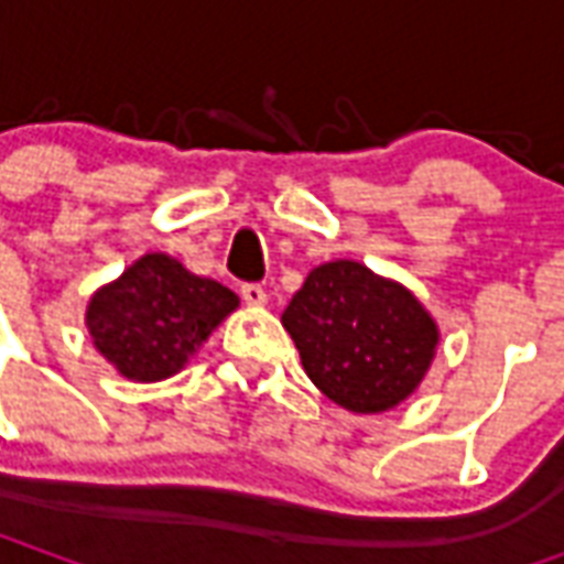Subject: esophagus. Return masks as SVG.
<instances>
[{"instance_id":"1","label":"esophagus","mask_w":564,"mask_h":564,"mask_svg":"<svg viewBox=\"0 0 564 564\" xmlns=\"http://www.w3.org/2000/svg\"><path fill=\"white\" fill-rule=\"evenodd\" d=\"M241 299H245L247 305H253V307H262L265 302H269V293L259 286V283H245L241 286Z\"/></svg>"}]
</instances>
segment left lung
Returning <instances> with one entry per match:
<instances>
[{
    "mask_svg": "<svg viewBox=\"0 0 564 564\" xmlns=\"http://www.w3.org/2000/svg\"><path fill=\"white\" fill-rule=\"evenodd\" d=\"M281 319L314 387L354 414L404 402L435 359L437 326L416 295L354 259L317 265Z\"/></svg>",
    "mask_w": 564,
    "mask_h": 564,
    "instance_id": "1",
    "label": "left lung"
}]
</instances>
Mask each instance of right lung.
Listing matches in <instances>:
<instances>
[{
  "label": "right lung",
  "instance_id": "1",
  "mask_svg": "<svg viewBox=\"0 0 564 564\" xmlns=\"http://www.w3.org/2000/svg\"><path fill=\"white\" fill-rule=\"evenodd\" d=\"M238 307V295L186 271L165 253H144L87 305L96 350L129 380L177 375L202 341Z\"/></svg>",
  "mask_w": 564,
  "mask_h": 564
}]
</instances>
